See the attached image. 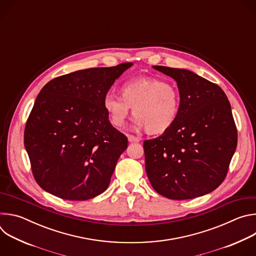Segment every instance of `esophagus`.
<instances>
[{
	"instance_id": "1",
	"label": "esophagus",
	"mask_w": 256,
	"mask_h": 256,
	"mask_svg": "<svg viewBox=\"0 0 256 256\" xmlns=\"http://www.w3.org/2000/svg\"><path fill=\"white\" fill-rule=\"evenodd\" d=\"M128 140L130 142H138L140 140V138L134 136H132V134H128Z\"/></svg>"
}]
</instances>
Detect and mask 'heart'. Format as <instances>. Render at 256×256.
Instances as JSON below:
<instances>
[{
  "label": "heart",
  "mask_w": 256,
  "mask_h": 256,
  "mask_svg": "<svg viewBox=\"0 0 256 256\" xmlns=\"http://www.w3.org/2000/svg\"><path fill=\"white\" fill-rule=\"evenodd\" d=\"M120 96L107 93L103 97V107L110 122L122 128L132 108L134 126L146 128L151 134H163L176 122L181 106L178 88L158 78L142 77L124 82L120 86Z\"/></svg>",
  "instance_id": "obj_1"
}]
</instances>
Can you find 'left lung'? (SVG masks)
Wrapping results in <instances>:
<instances>
[{"label": "left lung", "mask_w": 256, "mask_h": 256, "mask_svg": "<svg viewBox=\"0 0 256 256\" xmlns=\"http://www.w3.org/2000/svg\"><path fill=\"white\" fill-rule=\"evenodd\" d=\"M173 78L181 106L174 126L144 142L153 188L176 200L204 196L220 186L237 147V128L225 92L184 68L154 66Z\"/></svg>", "instance_id": "left-lung-1"}]
</instances>
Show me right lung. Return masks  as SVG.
<instances>
[{
    "instance_id": "right-lung-1",
    "label": "right lung",
    "mask_w": 256,
    "mask_h": 256,
    "mask_svg": "<svg viewBox=\"0 0 256 256\" xmlns=\"http://www.w3.org/2000/svg\"><path fill=\"white\" fill-rule=\"evenodd\" d=\"M132 66L77 70L40 90L26 122L24 144L42 190L68 200H90L107 190L128 138L109 122L103 97Z\"/></svg>"
}]
</instances>
